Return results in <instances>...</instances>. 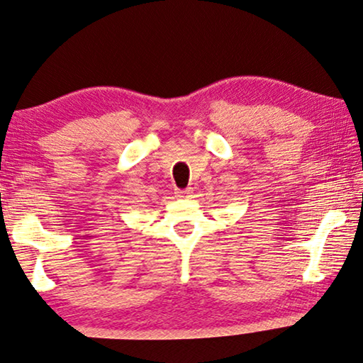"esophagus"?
<instances>
[{"mask_svg": "<svg viewBox=\"0 0 363 363\" xmlns=\"http://www.w3.org/2000/svg\"><path fill=\"white\" fill-rule=\"evenodd\" d=\"M178 196H180V198H188L189 196V191H186V189H185V191H178Z\"/></svg>", "mask_w": 363, "mask_h": 363, "instance_id": "1", "label": "esophagus"}]
</instances>
